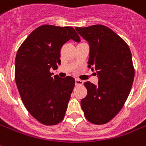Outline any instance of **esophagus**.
<instances>
[{
  "mask_svg": "<svg viewBox=\"0 0 146 146\" xmlns=\"http://www.w3.org/2000/svg\"><path fill=\"white\" fill-rule=\"evenodd\" d=\"M75 82H76V85H82V84H83V82L79 79H76Z\"/></svg>",
  "mask_w": 146,
  "mask_h": 146,
  "instance_id": "esophagus-1",
  "label": "esophagus"
}]
</instances>
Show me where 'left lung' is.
Instances as JSON below:
<instances>
[{
	"label": "left lung",
	"instance_id": "1",
	"mask_svg": "<svg viewBox=\"0 0 146 146\" xmlns=\"http://www.w3.org/2000/svg\"><path fill=\"white\" fill-rule=\"evenodd\" d=\"M76 30L89 45L88 67L96 71L99 79L97 85L84 83L88 94L81 100L82 109L88 121L106 124L121 110L131 92L134 79L131 52L106 26L76 27Z\"/></svg>",
	"mask_w": 146,
	"mask_h": 146
}]
</instances>
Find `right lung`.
Masks as SVG:
<instances>
[{
    "instance_id": "1",
    "label": "right lung",
    "mask_w": 146,
    "mask_h": 146,
    "mask_svg": "<svg viewBox=\"0 0 146 146\" xmlns=\"http://www.w3.org/2000/svg\"><path fill=\"white\" fill-rule=\"evenodd\" d=\"M70 40L80 42L73 28L42 25L31 33L15 56V83L22 102L29 113L45 125L64 119L75 85L72 76H52L49 71L61 64V48Z\"/></svg>"
}]
</instances>
